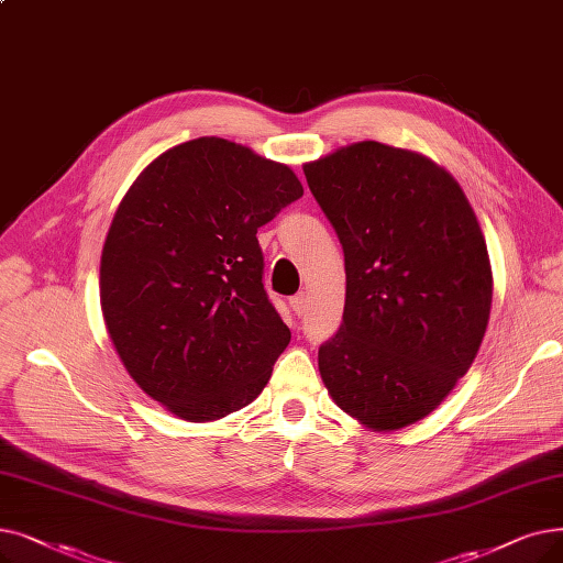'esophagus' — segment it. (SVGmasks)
<instances>
[{
	"label": "esophagus",
	"instance_id": "esophagus-1",
	"mask_svg": "<svg viewBox=\"0 0 563 563\" xmlns=\"http://www.w3.org/2000/svg\"><path fill=\"white\" fill-rule=\"evenodd\" d=\"M289 306H291V310H295L299 317H303V314L308 312V295H306V291H299L297 297H291V299H289Z\"/></svg>",
	"mask_w": 563,
	"mask_h": 563
}]
</instances>
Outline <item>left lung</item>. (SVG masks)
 I'll use <instances>...</instances> for the list:
<instances>
[{
    "mask_svg": "<svg viewBox=\"0 0 563 563\" xmlns=\"http://www.w3.org/2000/svg\"><path fill=\"white\" fill-rule=\"evenodd\" d=\"M345 253V312L317 354L340 409L375 430L421 421L472 368L493 268L444 167L375 140L303 165Z\"/></svg>",
    "mask_w": 563,
    "mask_h": 563,
    "instance_id": "8db88e82",
    "label": "left lung"
}]
</instances>
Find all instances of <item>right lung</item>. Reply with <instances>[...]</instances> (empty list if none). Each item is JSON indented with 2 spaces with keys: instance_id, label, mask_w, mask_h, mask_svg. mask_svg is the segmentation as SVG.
<instances>
[{
  "instance_id": "obj_1",
  "label": "right lung",
  "mask_w": 563,
  "mask_h": 563,
  "mask_svg": "<svg viewBox=\"0 0 563 563\" xmlns=\"http://www.w3.org/2000/svg\"><path fill=\"white\" fill-rule=\"evenodd\" d=\"M301 195L287 165L198 137L146 165L121 200L101 255L106 327L129 375L179 419L253 402L289 345L257 228Z\"/></svg>"
}]
</instances>
